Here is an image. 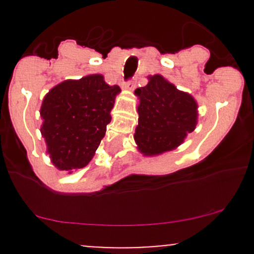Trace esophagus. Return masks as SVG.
Here are the masks:
<instances>
[{
  "label": "esophagus",
  "mask_w": 254,
  "mask_h": 254,
  "mask_svg": "<svg viewBox=\"0 0 254 254\" xmlns=\"http://www.w3.org/2000/svg\"><path fill=\"white\" fill-rule=\"evenodd\" d=\"M135 87H136V83H135V81H132V79L127 81L124 84H123V88L127 89V91H134Z\"/></svg>",
  "instance_id": "obj_1"
}]
</instances>
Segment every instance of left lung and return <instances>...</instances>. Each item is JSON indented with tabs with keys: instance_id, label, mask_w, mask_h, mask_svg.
I'll return each mask as SVG.
<instances>
[{
	"instance_id": "1",
	"label": "left lung",
	"mask_w": 254,
	"mask_h": 254,
	"mask_svg": "<svg viewBox=\"0 0 254 254\" xmlns=\"http://www.w3.org/2000/svg\"><path fill=\"white\" fill-rule=\"evenodd\" d=\"M135 93L140 98V106L134 139L143 155L173 150L195 129L196 102L161 75L150 77V82Z\"/></svg>"
}]
</instances>
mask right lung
<instances>
[{
	"label": "right lung",
	"instance_id": "1",
	"mask_svg": "<svg viewBox=\"0 0 254 254\" xmlns=\"http://www.w3.org/2000/svg\"><path fill=\"white\" fill-rule=\"evenodd\" d=\"M119 86L102 75L67 79L54 87L43 101L42 135L59 170L82 168L93 157L111 123Z\"/></svg>",
	"mask_w": 254,
	"mask_h": 254
}]
</instances>
